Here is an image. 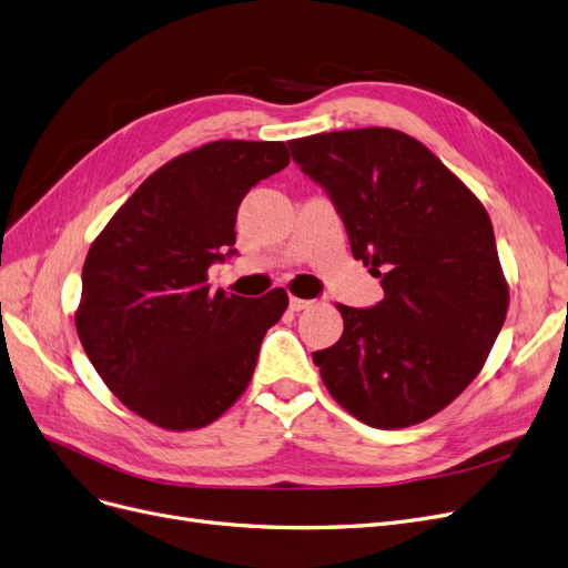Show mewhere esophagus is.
<instances>
[{"label": "esophagus", "mask_w": 568, "mask_h": 568, "mask_svg": "<svg viewBox=\"0 0 568 568\" xmlns=\"http://www.w3.org/2000/svg\"><path fill=\"white\" fill-rule=\"evenodd\" d=\"M313 302H308V300H300V297H292L290 300V311H294V313H300V311H304V308H308Z\"/></svg>", "instance_id": "obj_1"}]
</instances>
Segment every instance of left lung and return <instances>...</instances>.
I'll return each instance as SVG.
<instances>
[{
	"instance_id": "obj_1",
	"label": "left lung",
	"mask_w": 568,
	"mask_h": 568,
	"mask_svg": "<svg viewBox=\"0 0 568 568\" xmlns=\"http://www.w3.org/2000/svg\"><path fill=\"white\" fill-rule=\"evenodd\" d=\"M381 278L372 308L338 304L343 334L313 353L332 397L368 427L427 420L468 387L508 311L491 220L425 143L389 128L292 139Z\"/></svg>"
}]
</instances>
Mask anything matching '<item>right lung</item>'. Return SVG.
<instances>
[{
  "label": "right lung",
  "mask_w": 568,
  "mask_h": 568,
  "mask_svg": "<svg viewBox=\"0 0 568 568\" xmlns=\"http://www.w3.org/2000/svg\"><path fill=\"white\" fill-rule=\"evenodd\" d=\"M290 164L283 141H211L153 171L90 245L77 332L97 374L169 432L217 420L248 387L287 292H211L209 266L234 255L236 211Z\"/></svg>",
  "instance_id": "obj_1"
}]
</instances>
